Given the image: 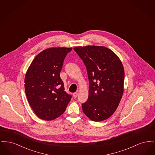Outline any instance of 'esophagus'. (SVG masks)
Here are the masks:
<instances>
[{
	"label": "esophagus",
	"mask_w": 155,
	"mask_h": 155,
	"mask_svg": "<svg viewBox=\"0 0 155 155\" xmlns=\"http://www.w3.org/2000/svg\"><path fill=\"white\" fill-rule=\"evenodd\" d=\"M73 95L74 98H76V97H77V96H78V93H77V92H74V93H73Z\"/></svg>",
	"instance_id": "obj_1"
}]
</instances>
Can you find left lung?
Returning a JSON list of instances; mask_svg holds the SVG:
<instances>
[{
    "label": "left lung",
    "mask_w": 155,
    "mask_h": 155,
    "mask_svg": "<svg viewBox=\"0 0 155 155\" xmlns=\"http://www.w3.org/2000/svg\"><path fill=\"white\" fill-rule=\"evenodd\" d=\"M74 50L87 67L88 99L82 104L94 121L105 120L116 111L124 92V70L118 56L103 46H77Z\"/></svg>",
    "instance_id": "obj_1"
}]
</instances>
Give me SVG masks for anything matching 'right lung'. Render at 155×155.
Wrapping results in <instances>:
<instances>
[{
	"label": "right lung",
	"instance_id": "obj_1",
	"mask_svg": "<svg viewBox=\"0 0 155 155\" xmlns=\"http://www.w3.org/2000/svg\"><path fill=\"white\" fill-rule=\"evenodd\" d=\"M72 48H50L37 54L24 79L27 98L39 118L46 121L59 117L66 109L71 96L64 91L60 77L63 61Z\"/></svg>",
	"mask_w": 155,
	"mask_h": 155
}]
</instances>
